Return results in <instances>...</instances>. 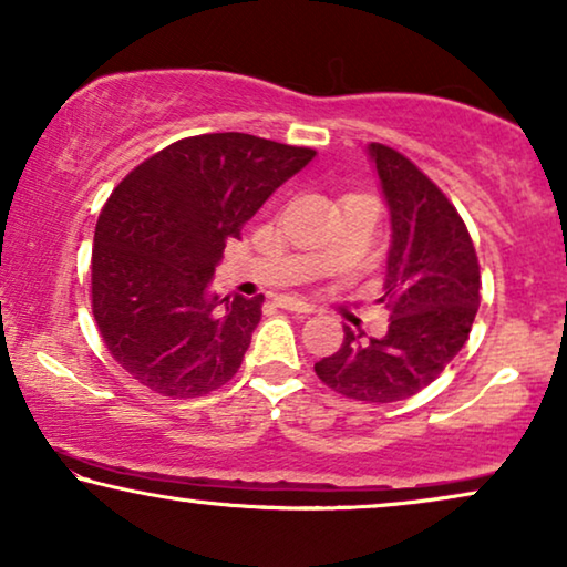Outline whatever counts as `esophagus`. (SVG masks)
Instances as JSON below:
<instances>
[{
    "label": "esophagus",
    "mask_w": 567,
    "mask_h": 567,
    "mask_svg": "<svg viewBox=\"0 0 567 567\" xmlns=\"http://www.w3.org/2000/svg\"><path fill=\"white\" fill-rule=\"evenodd\" d=\"M277 306L285 308V311H296V313H313L316 311L311 303H306L303 298H296V296H279Z\"/></svg>",
    "instance_id": "esophagus-1"
}]
</instances>
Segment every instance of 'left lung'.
<instances>
[{"mask_svg": "<svg viewBox=\"0 0 567 567\" xmlns=\"http://www.w3.org/2000/svg\"><path fill=\"white\" fill-rule=\"evenodd\" d=\"M394 240L386 261L389 331L360 342L344 327L342 347L313 371L354 402L389 404L430 386L470 339L480 308V259L449 196L399 150L371 142Z\"/></svg>", "mask_w": 567, "mask_h": 567, "instance_id": "8db88e82", "label": "left lung"}]
</instances>
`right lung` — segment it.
Returning <instances> with one entry per match:
<instances>
[{"label": "right lung", "mask_w": 567, "mask_h": 567, "mask_svg": "<svg viewBox=\"0 0 567 567\" xmlns=\"http://www.w3.org/2000/svg\"><path fill=\"white\" fill-rule=\"evenodd\" d=\"M316 155L240 132L173 142L126 173L95 225L90 298L111 358L150 391L205 396L238 373L264 296H207L228 238Z\"/></svg>", "instance_id": "obj_1"}]
</instances>
